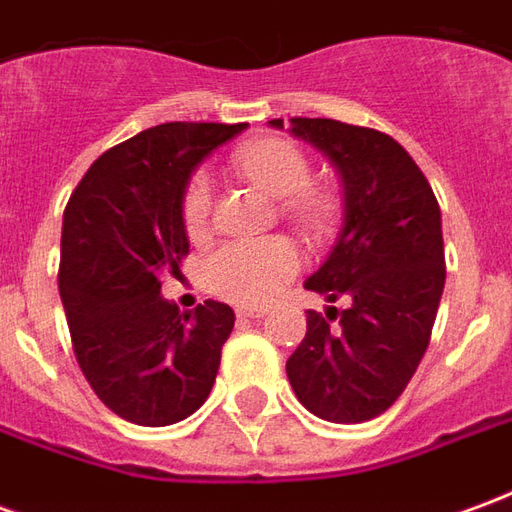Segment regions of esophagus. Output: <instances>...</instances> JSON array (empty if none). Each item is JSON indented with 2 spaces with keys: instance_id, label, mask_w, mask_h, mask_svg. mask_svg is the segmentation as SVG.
<instances>
[{
  "instance_id": "esophagus-1",
  "label": "esophagus",
  "mask_w": 512,
  "mask_h": 512,
  "mask_svg": "<svg viewBox=\"0 0 512 512\" xmlns=\"http://www.w3.org/2000/svg\"><path fill=\"white\" fill-rule=\"evenodd\" d=\"M266 312L263 307H238V318H263Z\"/></svg>"
}]
</instances>
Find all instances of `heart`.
I'll list each match as a JSON object with an SVG mask.
<instances>
[{"instance_id":"obj_1","label":"heart","mask_w":512,"mask_h":512,"mask_svg":"<svg viewBox=\"0 0 512 512\" xmlns=\"http://www.w3.org/2000/svg\"><path fill=\"white\" fill-rule=\"evenodd\" d=\"M235 164L255 186L282 200L288 219L321 233L334 216V197L329 191L312 189V164L299 147L268 136L238 150ZM213 183L205 169H197L180 197V219L189 235H202L211 224ZM301 266V255L288 238L260 241H227L202 260V279L208 290L235 304H260L271 299Z\"/></svg>"}]
</instances>
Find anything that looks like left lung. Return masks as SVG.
Listing matches in <instances>:
<instances>
[{"instance_id": "obj_1", "label": "left lung", "mask_w": 512, "mask_h": 512, "mask_svg": "<svg viewBox=\"0 0 512 512\" xmlns=\"http://www.w3.org/2000/svg\"><path fill=\"white\" fill-rule=\"evenodd\" d=\"M290 134L332 161L345 194L337 244L304 282L345 310H307L290 386L315 417L367 422L403 395L428 351L447 277L439 202L414 158L376 128L290 117Z\"/></svg>"}]
</instances>
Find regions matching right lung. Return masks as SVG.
I'll return each instance as SVG.
<instances>
[{
	"label": "right lung",
	"mask_w": 512,
	"mask_h": 512,
	"mask_svg": "<svg viewBox=\"0 0 512 512\" xmlns=\"http://www.w3.org/2000/svg\"><path fill=\"white\" fill-rule=\"evenodd\" d=\"M246 123H161L87 169L62 216L60 296L76 362L117 417L180 422L208 400L235 312L208 299L180 312L161 277L180 274L191 172Z\"/></svg>",
	"instance_id": "add662e5"
}]
</instances>
